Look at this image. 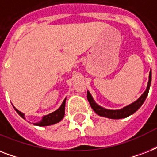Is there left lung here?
Instances as JSON below:
<instances>
[{"mask_svg": "<svg viewBox=\"0 0 157 157\" xmlns=\"http://www.w3.org/2000/svg\"><path fill=\"white\" fill-rule=\"evenodd\" d=\"M151 71H150V73H149L148 83H147V86L146 90L144 91V93L136 101H134V103L128 105L126 107H123L121 109L109 110L101 107V106H99V105L95 103V101L94 100L93 97H92L91 94L89 91H87V98H88L89 103L90 104L92 109L98 116L107 117V118H110V119H122V118H125V117H128L130 115L134 114V112L138 111L139 107L143 105V103H144V101L146 99L147 96L148 94L149 89H150V86H151Z\"/></svg>", "mask_w": 157, "mask_h": 157, "instance_id": "obj_1", "label": "left lung"}]
</instances>
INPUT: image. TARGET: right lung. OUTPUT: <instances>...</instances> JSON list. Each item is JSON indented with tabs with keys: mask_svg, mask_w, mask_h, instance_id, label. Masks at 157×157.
Returning a JSON list of instances; mask_svg holds the SVG:
<instances>
[{
	"mask_svg": "<svg viewBox=\"0 0 157 157\" xmlns=\"http://www.w3.org/2000/svg\"><path fill=\"white\" fill-rule=\"evenodd\" d=\"M65 103H66V98L64 99L61 106L56 111H54V112H51V113L46 115V116H44L41 121H40L37 123H33V124L37 125V126H48V125L54 124L58 123V122L61 121V120H63L64 114H65ZM14 109H15L17 113L21 117H23V119H25V115L22 113L21 112H19L18 109H16L15 107H14Z\"/></svg>",
	"mask_w": 157,
	"mask_h": 157,
	"instance_id": "add662e5",
	"label": "right lung"
}]
</instances>
